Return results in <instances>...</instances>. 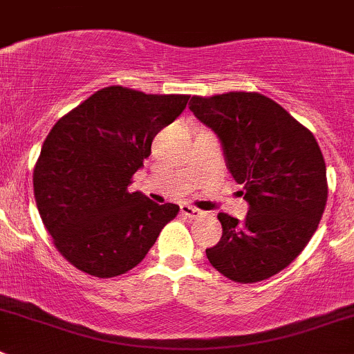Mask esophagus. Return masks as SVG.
<instances>
[{"label": "esophagus", "instance_id": "obj_1", "mask_svg": "<svg viewBox=\"0 0 354 354\" xmlns=\"http://www.w3.org/2000/svg\"><path fill=\"white\" fill-rule=\"evenodd\" d=\"M180 211H181V214L187 216V218H192V219L201 218L202 216L201 209H195V207H192V205H181Z\"/></svg>", "mask_w": 354, "mask_h": 354}]
</instances>
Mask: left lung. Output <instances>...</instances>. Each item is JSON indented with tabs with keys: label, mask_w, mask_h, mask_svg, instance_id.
I'll use <instances>...</instances> for the list:
<instances>
[{
	"label": "left lung",
	"mask_w": 354,
	"mask_h": 354,
	"mask_svg": "<svg viewBox=\"0 0 354 354\" xmlns=\"http://www.w3.org/2000/svg\"><path fill=\"white\" fill-rule=\"evenodd\" d=\"M190 111L218 136L249 204L245 218L219 212L221 240L209 263L233 282L254 283L287 268L306 247L327 202V169L313 133L259 93L192 97Z\"/></svg>",
	"instance_id": "1"
}]
</instances>
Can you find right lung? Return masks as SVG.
Wrapping results in <instances>:
<instances>
[{
    "label": "right lung",
    "mask_w": 354,
    "mask_h": 354,
    "mask_svg": "<svg viewBox=\"0 0 354 354\" xmlns=\"http://www.w3.org/2000/svg\"><path fill=\"white\" fill-rule=\"evenodd\" d=\"M188 98L109 86L51 128L34 167V197L55 247L77 270L100 279L129 272L178 214L176 204L128 187Z\"/></svg>",
    "instance_id": "1"
}]
</instances>
